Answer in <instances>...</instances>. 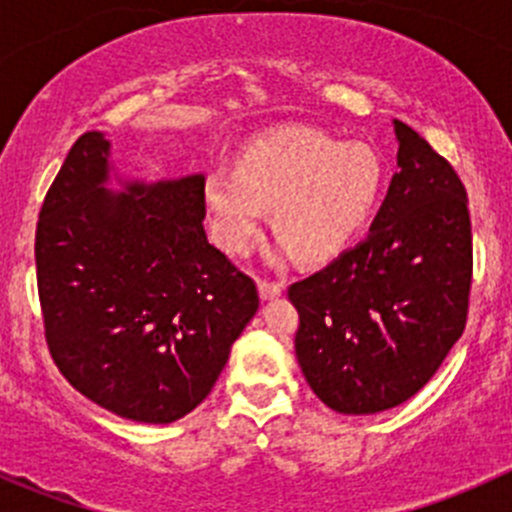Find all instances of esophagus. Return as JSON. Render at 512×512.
I'll use <instances>...</instances> for the list:
<instances>
[{
	"label": "esophagus",
	"instance_id": "esophagus-1",
	"mask_svg": "<svg viewBox=\"0 0 512 512\" xmlns=\"http://www.w3.org/2000/svg\"><path fill=\"white\" fill-rule=\"evenodd\" d=\"M282 289H285V285H282V282H267V280H260V285H257V292H260L262 302H270V299L280 297Z\"/></svg>",
	"mask_w": 512,
	"mask_h": 512
}]
</instances>
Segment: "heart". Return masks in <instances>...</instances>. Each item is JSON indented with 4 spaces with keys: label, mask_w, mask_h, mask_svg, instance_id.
Listing matches in <instances>:
<instances>
[{
    "label": "heart",
    "mask_w": 512,
    "mask_h": 512,
    "mask_svg": "<svg viewBox=\"0 0 512 512\" xmlns=\"http://www.w3.org/2000/svg\"><path fill=\"white\" fill-rule=\"evenodd\" d=\"M381 185L384 168L369 146L285 126L247 143L235 168L210 170L203 203L213 237L227 252L250 250L272 208L282 250L324 262L359 235Z\"/></svg>",
    "instance_id": "heart-1"
}]
</instances>
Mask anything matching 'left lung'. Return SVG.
Segmentation results:
<instances>
[{
  "instance_id": "left-lung-1",
  "label": "left lung",
  "mask_w": 512,
  "mask_h": 512,
  "mask_svg": "<svg viewBox=\"0 0 512 512\" xmlns=\"http://www.w3.org/2000/svg\"><path fill=\"white\" fill-rule=\"evenodd\" d=\"M391 123L399 170L366 237L287 292L299 369L322 404L349 416L409 401L466 327V188L414 128Z\"/></svg>"
}]
</instances>
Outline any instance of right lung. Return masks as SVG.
Masks as SVG:
<instances>
[{
  "mask_svg": "<svg viewBox=\"0 0 512 512\" xmlns=\"http://www.w3.org/2000/svg\"><path fill=\"white\" fill-rule=\"evenodd\" d=\"M203 183L121 175L106 133L89 131L41 205L51 356L76 391L128 421L173 423L203 404L260 307L255 282L208 242Z\"/></svg>",
  "mask_w": 512,
  "mask_h": 512,
  "instance_id": "1",
  "label": "right lung"
}]
</instances>
